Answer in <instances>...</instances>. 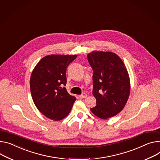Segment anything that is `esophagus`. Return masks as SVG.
<instances>
[{
  "label": "esophagus",
  "mask_w": 160,
  "mask_h": 160,
  "mask_svg": "<svg viewBox=\"0 0 160 160\" xmlns=\"http://www.w3.org/2000/svg\"><path fill=\"white\" fill-rule=\"evenodd\" d=\"M87 97V95L86 94V93H83L82 94L79 95V97L81 98V99H84V98H86Z\"/></svg>",
  "instance_id": "esophagus-1"
}]
</instances>
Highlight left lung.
I'll use <instances>...</instances> for the list:
<instances>
[{
  "instance_id": "1",
  "label": "left lung",
  "mask_w": 160,
  "mask_h": 160,
  "mask_svg": "<svg viewBox=\"0 0 160 160\" xmlns=\"http://www.w3.org/2000/svg\"><path fill=\"white\" fill-rule=\"evenodd\" d=\"M88 59L93 70V95L97 103L91 112L101 119L113 117L124 108L130 94L127 68L117 54L109 51H92Z\"/></svg>"
}]
</instances>
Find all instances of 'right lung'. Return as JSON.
<instances>
[{"label": "right lung", "mask_w": 160, "mask_h": 160, "mask_svg": "<svg viewBox=\"0 0 160 160\" xmlns=\"http://www.w3.org/2000/svg\"><path fill=\"white\" fill-rule=\"evenodd\" d=\"M77 56H46L39 61L31 73L30 89L33 102L43 115L54 121L65 118L76 100L65 87H61L67 84V67Z\"/></svg>", "instance_id": "add662e5"}]
</instances>
